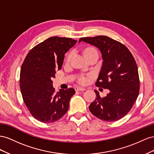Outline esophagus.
Returning <instances> with one entry per match:
<instances>
[{"mask_svg":"<svg viewBox=\"0 0 154 154\" xmlns=\"http://www.w3.org/2000/svg\"><path fill=\"white\" fill-rule=\"evenodd\" d=\"M75 89L76 91H84L86 90V88H82V87H76Z\"/></svg>","mask_w":154,"mask_h":154,"instance_id":"1","label":"esophagus"}]
</instances>
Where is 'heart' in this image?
<instances>
[{"label": "heart", "instance_id": "1", "mask_svg": "<svg viewBox=\"0 0 154 154\" xmlns=\"http://www.w3.org/2000/svg\"><path fill=\"white\" fill-rule=\"evenodd\" d=\"M81 53L84 57L85 59L87 60V62L91 59H93L95 57L98 58L99 55L98 52L97 51L95 48L91 46H86L84 48H82ZM71 60V54H68L66 55L65 57V61L66 63H69ZM89 76H84L82 75H78L77 79V81L82 85H85L88 81V79Z\"/></svg>", "mask_w": 154, "mask_h": 154}]
</instances>
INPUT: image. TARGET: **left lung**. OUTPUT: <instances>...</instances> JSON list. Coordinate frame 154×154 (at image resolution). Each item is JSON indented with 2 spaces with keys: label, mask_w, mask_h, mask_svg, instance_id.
Segmentation results:
<instances>
[{
  "label": "left lung",
  "mask_w": 154,
  "mask_h": 154,
  "mask_svg": "<svg viewBox=\"0 0 154 154\" xmlns=\"http://www.w3.org/2000/svg\"><path fill=\"white\" fill-rule=\"evenodd\" d=\"M81 41L101 52L103 63L95 85L109 90L104 97L95 90L96 97L90 111L103 121L121 119L132 108L139 92L138 68L132 54L124 45L107 36L82 37L79 42Z\"/></svg>",
  "instance_id": "left-lung-1"
}]
</instances>
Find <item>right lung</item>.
Returning a JSON list of instances; mask_svg holds the SVG:
<instances>
[{
    "label": "right lung",
    "mask_w": 154,
    "mask_h": 154,
    "mask_svg": "<svg viewBox=\"0 0 154 154\" xmlns=\"http://www.w3.org/2000/svg\"><path fill=\"white\" fill-rule=\"evenodd\" d=\"M76 40L53 37L30 50L21 66L20 88L32 116L45 123L58 121L68 112L69 100L75 94L72 88L55 93L52 78L62 68L64 54Z\"/></svg>",
    "instance_id": "obj_1"
}]
</instances>
